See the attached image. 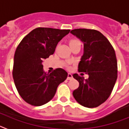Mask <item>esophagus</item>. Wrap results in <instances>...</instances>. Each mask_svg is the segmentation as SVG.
<instances>
[{
	"instance_id": "34e87169",
	"label": "esophagus",
	"mask_w": 129,
	"mask_h": 129,
	"mask_svg": "<svg viewBox=\"0 0 129 129\" xmlns=\"http://www.w3.org/2000/svg\"><path fill=\"white\" fill-rule=\"evenodd\" d=\"M73 78V76L72 75L70 74V73H68V77H67V79L68 80H70V79H72Z\"/></svg>"
}]
</instances>
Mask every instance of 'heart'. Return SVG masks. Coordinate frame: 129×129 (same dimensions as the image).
I'll use <instances>...</instances> for the list:
<instances>
[{
	"label": "heart",
	"instance_id": "heart-1",
	"mask_svg": "<svg viewBox=\"0 0 129 129\" xmlns=\"http://www.w3.org/2000/svg\"><path fill=\"white\" fill-rule=\"evenodd\" d=\"M77 42H79L78 40H76V39H71L69 41V44H70V46L72 45V44H75V43H77Z\"/></svg>",
	"mask_w": 129,
	"mask_h": 129
}]
</instances>
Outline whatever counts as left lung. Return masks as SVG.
<instances>
[{"label": "left lung", "mask_w": 129, "mask_h": 129, "mask_svg": "<svg viewBox=\"0 0 129 129\" xmlns=\"http://www.w3.org/2000/svg\"><path fill=\"white\" fill-rule=\"evenodd\" d=\"M70 33L84 43V53L78 71L89 75L86 79L77 74L73 75L79 83L73 95L83 107H98L109 98L118 77L114 49L109 40L95 29L80 28Z\"/></svg>", "instance_id": "8db88e82"}]
</instances>
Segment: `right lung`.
Here are the masks:
<instances>
[{"mask_svg":"<svg viewBox=\"0 0 129 129\" xmlns=\"http://www.w3.org/2000/svg\"><path fill=\"white\" fill-rule=\"evenodd\" d=\"M70 31L37 28L18 45L14 55L13 77L19 95L28 104H46L53 98L59 84L67 79L68 74L62 68L45 73L42 62L53 54L57 43Z\"/></svg>","mask_w":129,"mask_h":129,"instance_id":"obj_1","label":"right lung"}]
</instances>
